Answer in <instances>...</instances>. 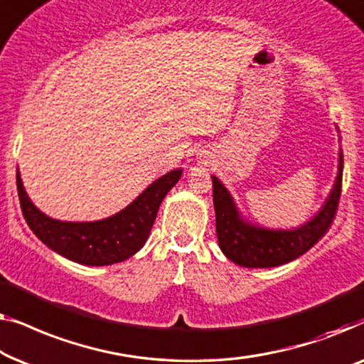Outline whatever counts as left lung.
<instances>
[{
    "mask_svg": "<svg viewBox=\"0 0 364 364\" xmlns=\"http://www.w3.org/2000/svg\"><path fill=\"white\" fill-rule=\"evenodd\" d=\"M213 178V203L216 234L223 254L234 264L249 269L277 267L291 262L314 247L333 223L343 180V151L338 158V175L328 198L310 221L294 229H269L249 223L235 206L228 188Z\"/></svg>",
    "mask_w": 364,
    "mask_h": 364,
    "instance_id": "1",
    "label": "left lung"
}]
</instances>
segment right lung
Segmentation results:
<instances>
[{
  "label": "right lung",
  "instance_id": "1",
  "mask_svg": "<svg viewBox=\"0 0 364 364\" xmlns=\"http://www.w3.org/2000/svg\"><path fill=\"white\" fill-rule=\"evenodd\" d=\"M181 173V168L166 173L122 211L89 223L59 221L39 211L24 189L19 170H16V184L23 216L41 242L73 262L100 267L124 262L145 245L160 204L180 181Z\"/></svg>",
  "mask_w": 364,
  "mask_h": 364
}]
</instances>
